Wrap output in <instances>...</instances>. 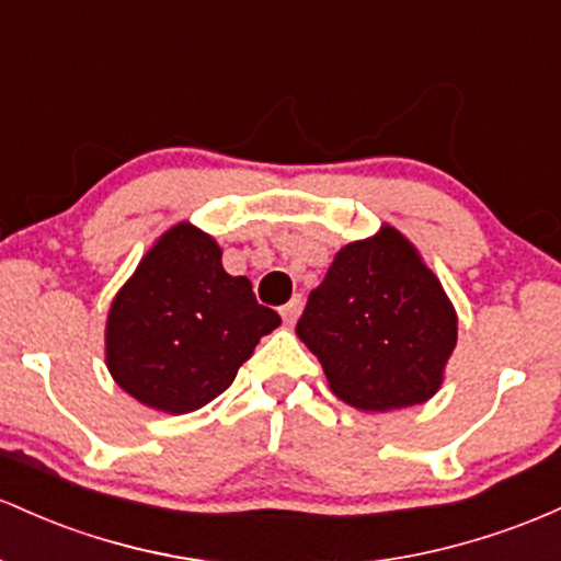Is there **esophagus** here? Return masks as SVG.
<instances>
[{
	"instance_id": "esophagus-1",
	"label": "esophagus",
	"mask_w": 561,
	"mask_h": 561,
	"mask_svg": "<svg viewBox=\"0 0 561 561\" xmlns=\"http://www.w3.org/2000/svg\"><path fill=\"white\" fill-rule=\"evenodd\" d=\"M301 305H305V301H301V294H294L291 301H288V305H283V307H280L283 320H286L288 325L297 323V318H299V312H301Z\"/></svg>"
}]
</instances>
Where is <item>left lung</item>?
Instances as JSON below:
<instances>
[{
  "label": "left lung",
  "instance_id": "8db88e82",
  "mask_svg": "<svg viewBox=\"0 0 561 561\" xmlns=\"http://www.w3.org/2000/svg\"><path fill=\"white\" fill-rule=\"evenodd\" d=\"M297 336L339 400L387 413L437 394L458 342V314L419 249L381 225L336 251L310 291Z\"/></svg>",
  "mask_w": 561,
  "mask_h": 561
}]
</instances>
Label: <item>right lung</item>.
<instances>
[{"mask_svg": "<svg viewBox=\"0 0 561 561\" xmlns=\"http://www.w3.org/2000/svg\"><path fill=\"white\" fill-rule=\"evenodd\" d=\"M280 314L256 305L247 275L191 222L172 225L118 288L105 320L113 381L153 411L191 413L222 394Z\"/></svg>", "mask_w": 561, "mask_h": 561, "instance_id": "right-lung-1", "label": "right lung"}]
</instances>
